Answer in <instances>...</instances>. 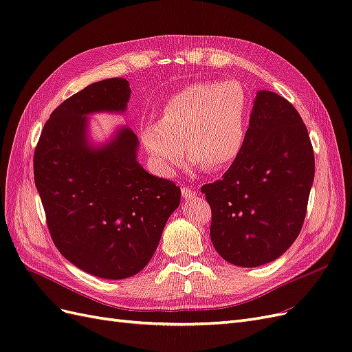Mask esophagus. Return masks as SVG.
Masks as SVG:
<instances>
[{"mask_svg": "<svg viewBox=\"0 0 352 352\" xmlns=\"http://www.w3.org/2000/svg\"><path fill=\"white\" fill-rule=\"evenodd\" d=\"M195 195H197V190L194 188H189V186L182 188V197L185 199H190V198H194Z\"/></svg>", "mask_w": 352, "mask_h": 352, "instance_id": "obj_1", "label": "esophagus"}]
</instances>
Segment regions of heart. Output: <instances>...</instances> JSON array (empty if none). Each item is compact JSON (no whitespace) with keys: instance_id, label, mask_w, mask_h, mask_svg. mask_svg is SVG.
Returning a JSON list of instances; mask_svg holds the SVG:
<instances>
[{"instance_id":"1","label":"heart","mask_w":352,"mask_h":352,"mask_svg":"<svg viewBox=\"0 0 352 352\" xmlns=\"http://www.w3.org/2000/svg\"><path fill=\"white\" fill-rule=\"evenodd\" d=\"M248 117L250 100L241 83H192L166 101L162 119L142 126L141 142L163 176H172L182 164L185 145L194 164L217 172L241 155Z\"/></svg>"}]
</instances>
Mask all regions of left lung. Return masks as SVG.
Returning <instances> with one entry per match:
<instances>
[{"label":"left lung","mask_w":352,"mask_h":352,"mask_svg":"<svg viewBox=\"0 0 352 352\" xmlns=\"http://www.w3.org/2000/svg\"><path fill=\"white\" fill-rule=\"evenodd\" d=\"M313 180L314 151L300 113L280 95L260 91L241 155L201 188L216 251L241 267L280 257L302 229Z\"/></svg>","instance_id":"obj_1"}]
</instances>
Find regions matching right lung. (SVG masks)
<instances>
[{
    "instance_id": "add662e5",
    "label": "right lung",
    "mask_w": 352,
    "mask_h": 352,
    "mask_svg": "<svg viewBox=\"0 0 352 352\" xmlns=\"http://www.w3.org/2000/svg\"><path fill=\"white\" fill-rule=\"evenodd\" d=\"M129 82L111 78L63 101L44 124L34 154V177L47 226L72 264L102 279H126L151 260L180 189L136 162L138 138L122 129L91 150L87 114L123 111Z\"/></svg>"
}]
</instances>
